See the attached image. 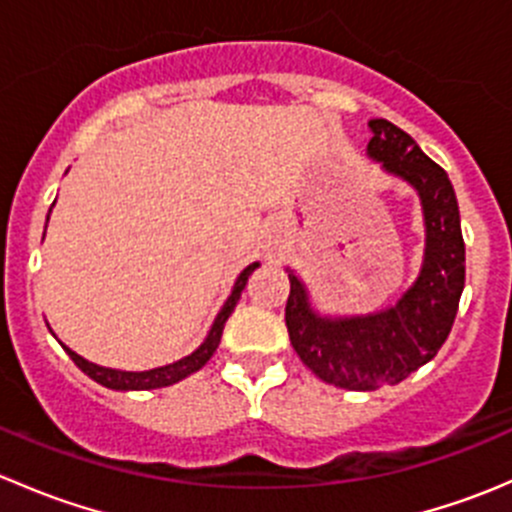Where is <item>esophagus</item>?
Masks as SVG:
<instances>
[{
    "instance_id": "obj_1",
    "label": "esophagus",
    "mask_w": 512,
    "mask_h": 512,
    "mask_svg": "<svg viewBox=\"0 0 512 512\" xmlns=\"http://www.w3.org/2000/svg\"><path fill=\"white\" fill-rule=\"evenodd\" d=\"M282 242H285V240H282V230L272 227V230L265 235V240H262V250H265V257H270V260L280 257Z\"/></svg>"
}]
</instances>
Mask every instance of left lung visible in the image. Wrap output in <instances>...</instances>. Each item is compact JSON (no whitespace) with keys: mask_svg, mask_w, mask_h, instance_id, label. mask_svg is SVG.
I'll return each instance as SVG.
<instances>
[{"mask_svg":"<svg viewBox=\"0 0 512 512\" xmlns=\"http://www.w3.org/2000/svg\"><path fill=\"white\" fill-rule=\"evenodd\" d=\"M366 156L418 193L426 227L421 270L396 304L369 314H322L289 270L285 322L294 352L312 374L349 391L399 384L438 354L466 285L461 213L446 170L386 118H371Z\"/></svg>","mask_w":512,"mask_h":512,"instance_id":"8db88e82","label":"left lung"}]
</instances>
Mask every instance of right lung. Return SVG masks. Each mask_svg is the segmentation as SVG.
I'll return each instance as SVG.
<instances>
[{"label":"right lung","mask_w":512,"mask_h":512,"mask_svg":"<svg viewBox=\"0 0 512 512\" xmlns=\"http://www.w3.org/2000/svg\"><path fill=\"white\" fill-rule=\"evenodd\" d=\"M51 213V210H49ZM49 220V218H46ZM46 232V230H44ZM260 267V262H252V265H247L245 270L240 272V277L235 280V287H232L230 297L225 299L223 309L218 312V317H215L213 327H210L208 337H205V342L200 344L198 349H195L193 354L183 356V359L173 361V364H165V366H156V369H148V371H123V369H108V366H98L94 361L84 359V356H79L76 352H71L66 344H61L64 347V352L74 359V364L79 366L81 371H84L86 376H91V379L96 381V384L106 386V389H116V391H151V389H163V386H170V384H178V381H183L185 376L195 374V371L203 369L205 364L210 361V356L215 354V349H218L220 344V337H223V329H225V322L227 317L232 314V309H235L237 299H240L242 289L247 285V277L252 275V272Z\"/></svg>","instance_id":"1"}]
</instances>
